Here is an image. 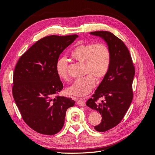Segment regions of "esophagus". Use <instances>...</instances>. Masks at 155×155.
<instances>
[{"label": "esophagus", "instance_id": "34e87169", "mask_svg": "<svg viewBox=\"0 0 155 155\" xmlns=\"http://www.w3.org/2000/svg\"><path fill=\"white\" fill-rule=\"evenodd\" d=\"M77 104L79 106H82V107L85 106V101L83 99H78L77 101Z\"/></svg>", "mask_w": 155, "mask_h": 155}]
</instances>
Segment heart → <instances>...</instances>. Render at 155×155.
Returning a JSON list of instances; mask_svg holds the SVG:
<instances>
[{
	"instance_id": "obj_1",
	"label": "heart",
	"mask_w": 155,
	"mask_h": 155,
	"mask_svg": "<svg viewBox=\"0 0 155 155\" xmlns=\"http://www.w3.org/2000/svg\"><path fill=\"white\" fill-rule=\"evenodd\" d=\"M70 56L76 61L84 63L83 74L86 76L75 81L68 88V92L74 96H85L94 88L96 79L101 80L109 72L111 64L110 48L103 43L81 44L75 46ZM55 68L61 79L69 80L66 58L60 57L56 61Z\"/></svg>"
}]
</instances>
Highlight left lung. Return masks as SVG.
I'll list each match as a JSON object with an SVG mask.
<instances>
[{
	"label": "left lung",
	"instance_id": "left-lung-1",
	"mask_svg": "<svg viewBox=\"0 0 155 155\" xmlns=\"http://www.w3.org/2000/svg\"><path fill=\"white\" fill-rule=\"evenodd\" d=\"M91 34L104 39L111 52L109 71L86 103L102 116L101 123L94 126L95 130L105 132L120 124L130 107L135 69L127 47L118 37L107 31H92ZM101 97L105 100L98 103Z\"/></svg>",
	"mask_w": 155,
	"mask_h": 155
}]
</instances>
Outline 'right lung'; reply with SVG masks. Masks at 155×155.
I'll use <instances>...</instances> for the list:
<instances>
[{"mask_svg":"<svg viewBox=\"0 0 155 155\" xmlns=\"http://www.w3.org/2000/svg\"><path fill=\"white\" fill-rule=\"evenodd\" d=\"M78 35H50L32 45L18 59L12 93L22 118L30 128L46 135L61 130L65 115L75 101L57 94L63 84L55 71L60 54Z\"/></svg>","mask_w":155,"mask_h":155,"instance_id":"right-lung-1","label":"right lung"}]
</instances>
